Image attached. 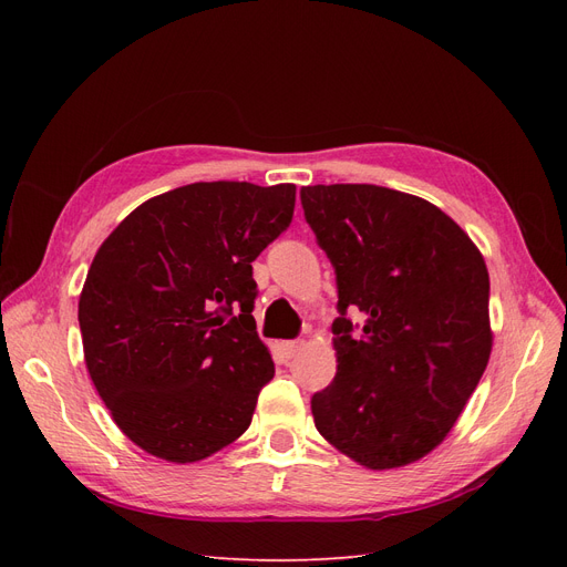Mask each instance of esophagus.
I'll return each mask as SVG.
<instances>
[{"label": "esophagus", "instance_id": "obj_1", "mask_svg": "<svg viewBox=\"0 0 567 567\" xmlns=\"http://www.w3.org/2000/svg\"><path fill=\"white\" fill-rule=\"evenodd\" d=\"M300 348H302V340H286V342H281V350H284V354L288 359H293L300 352Z\"/></svg>", "mask_w": 567, "mask_h": 567}]
</instances>
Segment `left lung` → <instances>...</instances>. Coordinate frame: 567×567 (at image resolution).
Returning <instances> with one entry per match:
<instances>
[{"mask_svg": "<svg viewBox=\"0 0 567 567\" xmlns=\"http://www.w3.org/2000/svg\"><path fill=\"white\" fill-rule=\"evenodd\" d=\"M307 225L336 269V379L312 394L317 431L373 471L447 437L492 352L489 274L452 217L375 184L302 186ZM362 311L363 331L347 319Z\"/></svg>", "mask_w": 567, "mask_h": 567, "instance_id": "1", "label": "left lung"}]
</instances>
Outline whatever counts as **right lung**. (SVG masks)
Wrapping results in <instances>:
<instances>
[{
  "mask_svg": "<svg viewBox=\"0 0 567 567\" xmlns=\"http://www.w3.org/2000/svg\"><path fill=\"white\" fill-rule=\"evenodd\" d=\"M293 208L296 184L196 182L142 203L96 250L78 305L84 362L136 447L194 463L248 431L274 375L252 260Z\"/></svg>",
  "mask_w": 567,
  "mask_h": 567,
  "instance_id": "add662e5",
  "label": "right lung"
}]
</instances>
